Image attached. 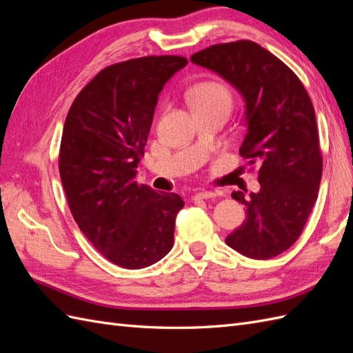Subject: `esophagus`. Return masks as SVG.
Segmentation results:
<instances>
[{
  "label": "esophagus",
  "mask_w": 353,
  "mask_h": 353,
  "mask_svg": "<svg viewBox=\"0 0 353 353\" xmlns=\"http://www.w3.org/2000/svg\"><path fill=\"white\" fill-rule=\"evenodd\" d=\"M216 194L213 191H200V193L194 194V200H209V199H215Z\"/></svg>",
  "instance_id": "esophagus-1"
}]
</instances>
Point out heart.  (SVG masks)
<instances>
[{
	"label": "heart",
	"instance_id": "1",
	"mask_svg": "<svg viewBox=\"0 0 353 353\" xmlns=\"http://www.w3.org/2000/svg\"><path fill=\"white\" fill-rule=\"evenodd\" d=\"M193 108H209V105H227L231 109L232 95L227 85L219 81H203L190 91Z\"/></svg>",
	"mask_w": 353,
	"mask_h": 353
}]
</instances>
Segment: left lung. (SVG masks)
Instances as JSON below:
<instances>
[{"label": "left lung", "mask_w": 353, "mask_h": 353, "mask_svg": "<svg viewBox=\"0 0 353 353\" xmlns=\"http://www.w3.org/2000/svg\"><path fill=\"white\" fill-rule=\"evenodd\" d=\"M191 61L219 73L245 100L240 156L258 166L261 191L231 194L248 218L225 241L252 259L279 256L301 237L318 199L323 153L312 101L290 68L249 39L210 46Z\"/></svg>", "instance_id": "1"}]
</instances>
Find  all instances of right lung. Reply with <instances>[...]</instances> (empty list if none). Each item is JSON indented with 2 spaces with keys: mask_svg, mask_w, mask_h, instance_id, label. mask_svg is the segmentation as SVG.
Returning <instances> with one entry per match:
<instances>
[{
  "mask_svg": "<svg viewBox=\"0 0 353 353\" xmlns=\"http://www.w3.org/2000/svg\"><path fill=\"white\" fill-rule=\"evenodd\" d=\"M188 60L145 56L104 68L73 100L63 128L59 170L85 237L126 270L160 261L174 245L184 200L135 181L157 95Z\"/></svg>",
  "mask_w": 353,
  "mask_h": 353,
  "instance_id": "right-lung-1",
  "label": "right lung"
}]
</instances>
